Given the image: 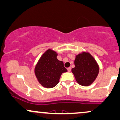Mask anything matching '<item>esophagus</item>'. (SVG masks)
<instances>
[{
	"mask_svg": "<svg viewBox=\"0 0 120 120\" xmlns=\"http://www.w3.org/2000/svg\"><path fill=\"white\" fill-rule=\"evenodd\" d=\"M67 70H68V72H70L71 71V68H68V69H67Z\"/></svg>",
	"mask_w": 120,
	"mask_h": 120,
	"instance_id": "1",
	"label": "esophagus"
}]
</instances>
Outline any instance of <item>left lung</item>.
<instances>
[{"label": "left lung", "mask_w": 120, "mask_h": 120, "mask_svg": "<svg viewBox=\"0 0 120 120\" xmlns=\"http://www.w3.org/2000/svg\"><path fill=\"white\" fill-rule=\"evenodd\" d=\"M74 65L71 71L79 85L87 86L94 81L98 74L99 66L89 53L83 52L76 55Z\"/></svg>", "instance_id": "8db88e82"}]
</instances>
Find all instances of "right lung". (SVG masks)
Listing matches in <instances>:
<instances>
[{"label":"right lung","mask_w":120,"mask_h":120,"mask_svg":"<svg viewBox=\"0 0 120 120\" xmlns=\"http://www.w3.org/2000/svg\"><path fill=\"white\" fill-rule=\"evenodd\" d=\"M57 54L51 49L42 55L35 68V74L43 87L52 88L58 83L61 74L68 71L64 62L56 58Z\"/></svg>","instance_id":"add662e5"}]
</instances>
